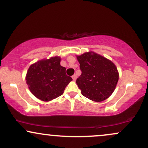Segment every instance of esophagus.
<instances>
[{
    "instance_id": "obj_1",
    "label": "esophagus",
    "mask_w": 148,
    "mask_h": 148,
    "mask_svg": "<svg viewBox=\"0 0 148 148\" xmlns=\"http://www.w3.org/2000/svg\"><path fill=\"white\" fill-rule=\"evenodd\" d=\"M76 78H77V76H76V74H74V75L72 76V79H73V81H76Z\"/></svg>"
}]
</instances>
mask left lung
<instances>
[{"instance_id": "1", "label": "left lung", "mask_w": 148, "mask_h": 148, "mask_svg": "<svg viewBox=\"0 0 148 148\" xmlns=\"http://www.w3.org/2000/svg\"><path fill=\"white\" fill-rule=\"evenodd\" d=\"M81 71L76 84L81 94L95 101L105 100L114 91L119 74L111 61L95 53L77 56Z\"/></svg>"}]
</instances>
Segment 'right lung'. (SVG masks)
I'll return each mask as SVG.
<instances>
[{
    "label": "right lung",
    "mask_w": 148,
    "mask_h": 148,
    "mask_svg": "<svg viewBox=\"0 0 148 148\" xmlns=\"http://www.w3.org/2000/svg\"><path fill=\"white\" fill-rule=\"evenodd\" d=\"M60 62V58L52 57L38 61L28 69L26 83L30 92L38 99L49 101L62 95L66 86L72 81Z\"/></svg>",
    "instance_id": "obj_1"
}]
</instances>
